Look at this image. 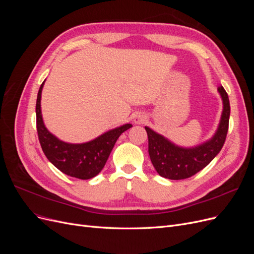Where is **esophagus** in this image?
<instances>
[{"label":"esophagus","mask_w":254,"mask_h":254,"mask_svg":"<svg viewBox=\"0 0 254 254\" xmlns=\"http://www.w3.org/2000/svg\"><path fill=\"white\" fill-rule=\"evenodd\" d=\"M145 122V117L143 114H136L134 117V123L135 124H143Z\"/></svg>","instance_id":"obj_1"}]
</instances>
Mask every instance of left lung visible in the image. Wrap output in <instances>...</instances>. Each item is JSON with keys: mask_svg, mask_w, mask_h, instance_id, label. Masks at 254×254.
<instances>
[{"mask_svg": "<svg viewBox=\"0 0 254 254\" xmlns=\"http://www.w3.org/2000/svg\"><path fill=\"white\" fill-rule=\"evenodd\" d=\"M218 92L224 103V111L217 131L210 141L194 148H183L176 146L150 128L145 127L148 135L149 157L160 176L172 180L190 178L203 170L221 150L229 129L230 102L224 87L219 86Z\"/></svg>", "mask_w": 254, "mask_h": 254, "instance_id": "8db88e82", "label": "left lung"}]
</instances>
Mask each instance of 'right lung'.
I'll list each match as a JSON object with an SVG mask.
<instances>
[{
  "label": "right lung",
  "mask_w": 254,
  "mask_h": 254,
  "mask_svg": "<svg viewBox=\"0 0 254 254\" xmlns=\"http://www.w3.org/2000/svg\"><path fill=\"white\" fill-rule=\"evenodd\" d=\"M43 84L44 81L37 95L36 117L38 137L45 157L60 172L67 176L82 180L93 178L103 170L119 136L132 125L126 124L112 129L95 140L83 144H70L60 141L43 124L40 107Z\"/></svg>",
  "instance_id": "obj_1"
}]
</instances>
